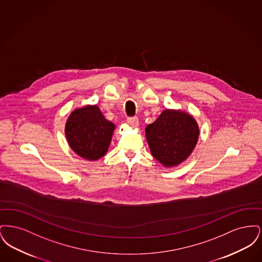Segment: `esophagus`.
Returning <instances> with one entry per match:
<instances>
[{
    "label": "esophagus",
    "instance_id": "1",
    "mask_svg": "<svg viewBox=\"0 0 262 262\" xmlns=\"http://www.w3.org/2000/svg\"><path fill=\"white\" fill-rule=\"evenodd\" d=\"M127 124L132 125L133 127H137L138 126V119L137 118H127Z\"/></svg>",
    "mask_w": 262,
    "mask_h": 262
}]
</instances>
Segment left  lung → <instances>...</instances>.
<instances>
[{"label":"left lung","mask_w":262,"mask_h":262,"mask_svg":"<svg viewBox=\"0 0 262 262\" xmlns=\"http://www.w3.org/2000/svg\"><path fill=\"white\" fill-rule=\"evenodd\" d=\"M145 136L152 156L164 167L172 168L191 154L200 137V126L187 112L166 109L146 126Z\"/></svg>","instance_id":"8db88e82"}]
</instances>
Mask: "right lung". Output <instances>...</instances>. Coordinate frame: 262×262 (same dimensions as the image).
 <instances>
[{"instance_id":"right-lung-1","label":"right lung","mask_w":262,"mask_h":262,"mask_svg":"<svg viewBox=\"0 0 262 262\" xmlns=\"http://www.w3.org/2000/svg\"><path fill=\"white\" fill-rule=\"evenodd\" d=\"M115 127L105 119L98 106L86 105L71 113L64 134L70 147L78 156L95 161L107 153Z\"/></svg>"}]
</instances>
